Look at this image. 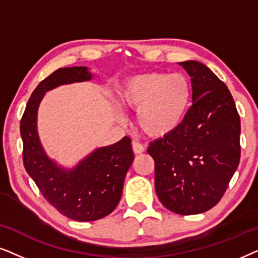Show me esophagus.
I'll return each mask as SVG.
<instances>
[{"label": "esophagus", "instance_id": "1", "mask_svg": "<svg viewBox=\"0 0 258 258\" xmlns=\"http://www.w3.org/2000/svg\"><path fill=\"white\" fill-rule=\"evenodd\" d=\"M133 151L134 154H142L144 151V146L139 142H133Z\"/></svg>", "mask_w": 258, "mask_h": 258}]
</instances>
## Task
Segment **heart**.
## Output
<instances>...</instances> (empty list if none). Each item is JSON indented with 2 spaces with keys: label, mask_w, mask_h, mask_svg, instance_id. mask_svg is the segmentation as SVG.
Returning a JSON list of instances; mask_svg holds the SVG:
<instances>
[{
  "label": "heart",
  "mask_w": 258,
  "mask_h": 258,
  "mask_svg": "<svg viewBox=\"0 0 258 258\" xmlns=\"http://www.w3.org/2000/svg\"><path fill=\"white\" fill-rule=\"evenodd\" d=\"M118 100L123 107L137 110L141 132L161 139L181 124L190 102V84L184 76L148 73L122 83Z\"/></svg>",
  "instance_id": "obj_1"
}]
</instances>
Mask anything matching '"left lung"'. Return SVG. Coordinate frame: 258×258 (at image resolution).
I'll return each mask as SVG.
<instances>
[{"instance_id":"obj_1","label":"left lung","mask_w":258,"mask_h":258,"mask_svg":"<svg viewBox=\"0 0 258 258\" xmlns=\"http://www.w3.org/2000/svg\"><path fill=\"white\" fill-rule=\"evenodd\" d=\"M191 77L192 104L177 129L149 144L155 189L172 213H206L223 197L241 157V121L227 86L202 63L179 62Z\"/></svg>"}]
</instances>
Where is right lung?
<instances>
[{"label": "right lung", "mask_w": 258, "mask_h": 258, "mask_svg": "<svg viewBox=\"0 0 258 258\" xmlns=\"http://www.w3.org/2000/svg\"><path fill=\"white\" fill-rule=\"evenodd\" d=\"M90 79L86 67L59 68L50 74L33 91L20 124L27 172L49 204L63 216L79 222L100 220L117 207L134 161L132 141L124 136L112 146L95 150L73 170L64 171L45 156L37 136L36 115L45 91Z\"/></svg>", "instance_id": "1"}]
</instances>
